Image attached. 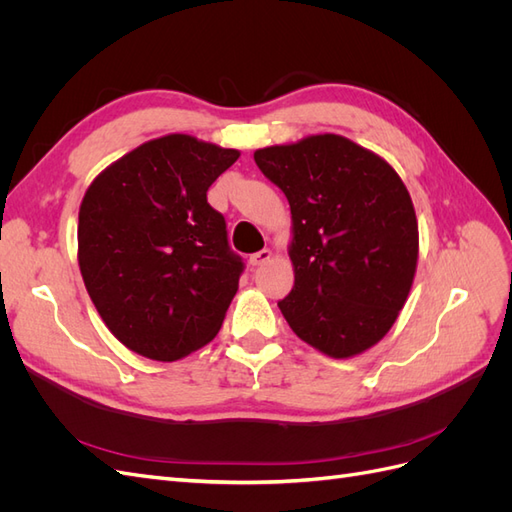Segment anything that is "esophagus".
Instances as JSON below:
<instances>
[{
  "mask_svg": "<svg viewBox=\"0 0 512 512\" xmlns=\"http://www.w3.org/2000/svg\"><path fill=\"white\" fill-rule=\"evenodd\" d=\"M271 250L269 247H265V250H260V252H256V254H252L250 256V262H252V267H262L265 265V262H269L271 260Z\"/></svg>",
  "mask_w": 512,
  "mask_h": 512,
  "instance_id": "obj_1",
  "label": "esophagus"
}]
</instances>
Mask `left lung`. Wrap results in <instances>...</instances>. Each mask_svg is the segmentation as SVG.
<instances>
[{
  "label": "left lung",
  "instance_id": "8db88e82",
  "mask_svg": "<svg viewBox=\"0 0 512 512\" xmlns=\"http://www.w3.org/2000/svg\"><path fill=\"white\" fill-rule=\"evenodd\" d=\"M254 160L290 203L294 286L277 303L290 329L333 359L378 344L416 273L418 224L404 181L337 134L258 149Z\"/></svg>",
  "mask_w": 512,
  "mask_h": 512
}]
</instances>
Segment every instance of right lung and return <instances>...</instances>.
Here are the masks:
<instances>
[{
	"instance_id": "obj_1",
	"label": "right lung",
	"mask_w": 512,
	"mask_h": 512,
	"mask_svg": "<svg viewBox=\"0 0 512 512\" xmlns=\"http://www.w3.org/2000/svg\"><path fill=\"white\" fill-rule=\"evenodd\" d=\"M237 158V149L168 134L87 188L81 275L108 331L132 352L177 361L218 335L245 265L207 190Z\"/></svg>"
}]
</instances>
